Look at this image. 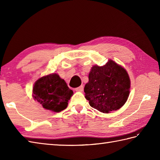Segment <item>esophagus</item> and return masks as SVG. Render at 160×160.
I'll return each instance as SVG.
<instances>
[{"instance_id": "esophagus-1", "label": "esophagus", "mask_w": 160, "mask_h": 160, "mask_svg": "<svg viewBox=\"0 0 160 160\" xmlns=\"http://www.w3.org/2000/svg\"><path fill=\"white\" fill-rule=\"evenodd\" d=\"M83 89H84V87L82 86H80V87L76 88V89H75V91H82Z\"/></svg>"}]
</instances>
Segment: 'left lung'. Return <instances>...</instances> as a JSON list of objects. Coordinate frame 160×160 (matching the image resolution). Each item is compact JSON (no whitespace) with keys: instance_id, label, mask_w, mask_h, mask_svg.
<instances>
[{"instance_id":"left-lung-1","label":"left lung","mask_w":160,"mask_h":160,"mask_svg":"<svg viewBox=\"0 0 160 160\" xmlns=\"http://www.w3.org/2000/svg\"><path fill=\"white\" fill-rule=\"evenodd\" d=\"M130 78L123 67L112 60L103 67L95 65L89 74V82L84 91L89 105L108 113L121 108L127 102Z\"/></svg>"}]
</instances>
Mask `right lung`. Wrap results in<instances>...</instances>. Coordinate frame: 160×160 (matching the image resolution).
<instances>
[{"label": "right lung", "instance_id": "right-lung-1", "mask_svg": "<svg viewBox=\"0 0 160 160\" xmlns=\"http://www.w3.org/2000/svg\"><path fill=\"white\" fill-rule=\"evenodd\" d=\"M72 94L65 81L56 73L40 78L33 88L34 99L45 109L54 112L65 109Z\"/></svg>", "mask_w": 160, "mask_h": 160}]
</instances>
